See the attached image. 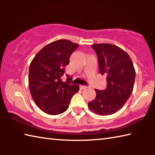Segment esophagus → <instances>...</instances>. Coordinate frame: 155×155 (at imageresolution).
<instances>
[{
	"label": "esophagus",
	"mask_w": 155,
	"mask_h": 155,
	"mask_svg": "<svg viewBox=\"0 0 155 155\" xmlns=\"http://www.w3.org/2000/svg\"><path fill=\"white\" fill-rule=\"evenodd\" d=\"M80 87L81 90H85V89L88 88V86H85V85H81Z\"/></svg>",
	"instance_id": "1"
}]
</instances>
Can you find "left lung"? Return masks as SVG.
Masks as SVG:
<instances>
[{"mask_svg": "<svg viewBox=\"0 0 155 155\" xmlns=\"http://www.w3.org/2000/svg\"><path fill=\"white\" fill-rule=\"evenodd\" d=\"M98 57L100 74L107 77V88L95 90L96 96L88 103L95 114L111 115L122 108L133 92L135 70L129 55L110 44L91 46Z\"/></svg>", "mask_w": 155, "mask_h": 155, "instance_id": "1", "label": "left lung"}]
</instances>
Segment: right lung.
Instances as JSON below:
<instances>
[{
  "label": "right lung",
  "instance_id": "1",
  "mask_svg": "<svg viewBox=\"0 0 155 155\" xmlns=\"http://www.w3.org/2000/svg\"><path fill=\"white\" fill-rule=\"evenodd\" d=\"M78 44L67 40H59L41 49L31 61L28 84L31 96L41 111L58 115L66 111L72 97L79 86L71 85L72 77L67 75L65 82L61 77L70 57Z\"/></svg>",
  "mask_w": 155,
  "mask_h": 155
}]
</instances>
